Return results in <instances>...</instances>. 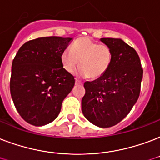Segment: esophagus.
<instances>
[{
	"label": "esophagus",
	"instance_id": "34e87169",
	"mask_svg": "<svg viewBox=\"0 0 160 160\" xmlns=\"http://www.w3.org/2000/svg\"><path fill=\"white\" fill-rule=\"evenodd\" d=\"M82 83L80 82V80H78L77 79H75V85H81Z\"/></svg>",
	"mask_w": 160,
	"mask_h": 160
}]
</instances>
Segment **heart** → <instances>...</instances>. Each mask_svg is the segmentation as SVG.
Listing matches in <instances>:
<instances>
[{
  "label": "heart",
  "instance_id": "b5f03b06",
  "mask_svg": "<svg viewBox=\"0 0 160 160\" xmlns=\"http://www.w3.org/2000/svg\"><path fill=\"white\" fill-rule=\"evenodd\" d=\"M60 61L64 69L73 73L78 64V75L96 79L105 75L112 62V52L107 45L100 44L83 38H79L69 49L62 52Z\"/></svg>",
  "mask_w": 160,
  "mask_h": 160
}]
</instances>
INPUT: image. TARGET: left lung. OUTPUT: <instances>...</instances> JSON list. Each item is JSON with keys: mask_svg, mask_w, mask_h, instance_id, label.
Here are the masks:
<instances>
[{"mask_svg": "<svg viewBox=\"0 0 160 160\" xmlns=\"http://www.w3.org/2000/svg\"><path fill=\"white\" fill-rule=\"evenodd\" d=\"M112 52L107 73L84 84L81 109L85 118L100 128L120 122L137 102L142 79V68L137 52L121 38H103Z\"/></svg>", "mask_w": 160, "mask_h": 160, "instance_id": "left-lung-1", "label": "left lung"}]
</instances>
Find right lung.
Here are the masks:
<instances>
[{"label":"right lung","mask_w":160,"mask_h":160,"mask_svg":"<svg viewBox=\"0 0 160 160\" xmlns=\"http://www.w3.org/2000/svg\"><path fill=\"white\" fill-rule=\"evenodd\" d=\"M71 38L43 37L25 42L12 61L10 91L18 113L27 122L43 126L60 112L64 99L75 85L64 69L61 53Z\"/></svg>","instance_id":"obj_1"}]
</instances>
